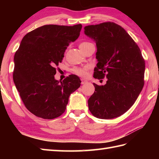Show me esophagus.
Instances as JSON below:
<instances>
[{
    "mask_svg": "<svg viewBox=\"0 0 159 159\" xmlns=\"http://www.w3.org/2000/svg\"><path fill=\"white\" fill-rule=\"evenodd\" d=\"M86 83H87V80H85V79H81V84L82 85L85 84Z\"/></svg>",
    "mask_w": 159,
    "mask_h": 159,
    "instance_id": "obj_1",
    "label": "esophagus"
}]
</instances>
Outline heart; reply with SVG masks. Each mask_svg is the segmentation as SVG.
I'll list each match as a JSON object with an SVG mask.
<instances>
[{"mask_svg":"<svg viewBox=\"0 0 159 159\" xmlns=\"http://www.w3.org/2000/svg\"><path fill=\"white\" fill-rule=\"evenodd\" d=\"M90 43L87 42V41H84V42L80 43L79 44L80 49L82 50V49H83V48L87 46V45H90ZM88 69V67H83V68H75L74 69V71L76 74L79 75V76H85L86 74H87Z\"/></svg>","mask_w":159,"mask_h":159,"instance_id":"1","label":"heart"}]
</instances>
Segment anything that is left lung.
I'll return each instance as SVG.
<instances>
[{
    "label": "left lung",
    "mask_w": 159,
    "mask_h": 159,
    "mask_svg": "<svg viewBox=\"0 0 159 159\" xmlns=\"http://www.w3.org/2000/svg\"><path fill=\"white\" fill-rule=\"evenodd\" d=\"M84 34L95 42V78L107 79L104 85L94 83L95 93L88 99L94 116L111 119L133 105L144 86L145 61L138 45L124 29L114 22L84 27Z\"/></svg>",
    "instance_id": "obj_1"
}]
</instances>
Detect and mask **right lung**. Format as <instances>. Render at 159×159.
Returning <instances> with one entry per match:
<instances>
[{"label":"right lung","mask_w":159,"mask_h":159,"mask_svg":"<svg viewBox=\"0 0 159 159\" xmlns=\"http://www.w3.org/2000/svg\"><path fill=\"white\" fill-rule=\"evenodd\" d=\"M82 25H44L26 34L14 57L13 80L29 111L53 119L65 111L69 98L80 85L76 75L63 81L55 79L56 66L71 42L79 38Z\"/></svg>","instance_id":"add662e5"}]
</instances>
